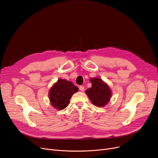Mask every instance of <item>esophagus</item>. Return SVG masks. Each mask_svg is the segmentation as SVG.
<instances>
[{"instance_id": "esophagus-1", "label": "esophagus", "mask_w": 158, "mask_h": 158, "mask_svg": "<svg viewBox=\"0 0 158 158\" xmlns=\"http://www.w3.org/2000/svg\"><path fill=\"white\" fill-rule=\"evenodd\" d=\"M79 89H80V90L81 91V92H84V87L83 86V85H80V86L79 87Z\"/></svg>"}]
</instances>
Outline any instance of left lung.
Returning <instances> with one entry per match:
<instances>
[{
  "label": "left lung",
  "instance_id": "1",
  "mask_svg": "<svg viewBox=\"0 0 158 158\" xmlns=\"http://www.w3.org/2000/svg\"><path fill=\"white\" fill-rule=\"evenodd\" d=\"M92 87L86 89L88 95L92 103L97 107H104L110 101L111 98V91L109 85L98 78L90 79Z\"/></svg>",
  "mask_w": 158,
  "mask_h": 158
}]
</instances>
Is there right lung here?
Masks as SVG:
<instances>
[{"instance_id":"obj_1","label":"right lung","mask_w":158,"mask_h":158,"mask_svg":"<svg viewBox=\"0 0 158 158\" xmlns=\"http://www.w3.org/2000/svg\"><path fill=\"white\" fill-rule=\"evenodd\" d=\"M78 91V87L75 86L73 82L64 79H59L49 90L51 104L56 109L63 110L68 106L72 95Z\"/></svg>"}]
</instances>
